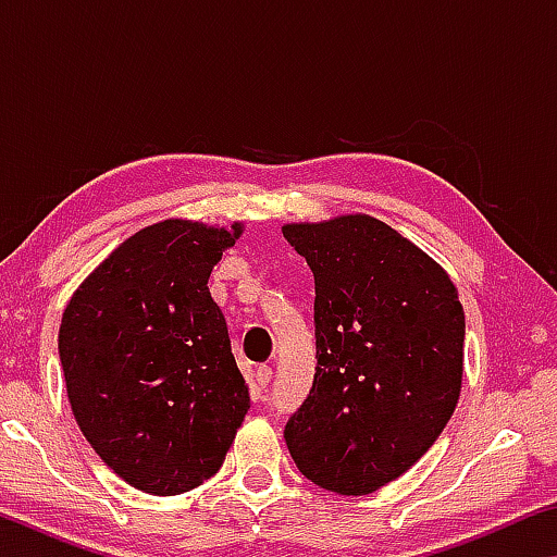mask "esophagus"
Returning a JSON list of instances; mask_svg holds the SVG:
<instances>
[{
	"label": "esophagus",
	"mask_w": 557,
	"mask_h": 557,
	"mask_svg": "<svg viewBox=\"0 0 557 557\" xmlns=\"http://www.w3.org/2000/svg\"><path fill=\"white\" fill-rule=\"evenodd\" d=\"M252 379H256V385H268L270 383V379H272V369L270 366H258L256 369V373H252Z\"/></svg>",
	"instance_id": "1"
}]
</instances>
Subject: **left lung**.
<instances>
[{"mask_svg": "<svg viewBox=\"0 0 557 557\" xmlns=\"http://www.w3.org/2000/svg\"><path fill=\"white\" fill-rule=\"evenodd\" d=\"M314 272L317 373L285 428L297 469L373 494L435 445L465 373V309L445 268L388 223L346 213L287 223Z\"/></svg>", "mask_w": 557, "mask_h": 557, "instance_id": "8db88e82", "label": "left lung"}]
</instances>
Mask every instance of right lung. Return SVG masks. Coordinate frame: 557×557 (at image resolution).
Wrapping results in <instances>:
<instances>
[{
	"label": "right lung",
	"instance_id": "right-lung-1",
	"mask_svg": "<svg viewBox=\"0 0 557 557\" xmlns=\"http://www.w3.org/2000/svg\"><path fill=\"white\" fill-rule=\"evenodd\" d=\"M245 225L166 219L120 243L73 292L59 356L73 418L129 486L176 496L221 469L250 408L209 292Z\"/></svg>",
	"mask_w": 557,
	"mask_h": 557
}]
</instances>
